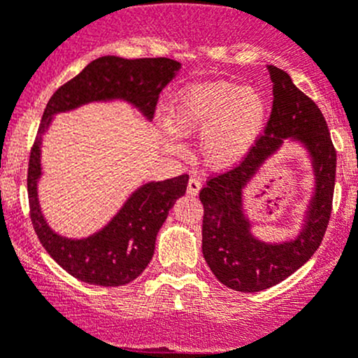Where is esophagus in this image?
Returning a JSON list of instances; mask_svg holds the SVG:
<instances>
[{
  "instance_id": "1",
  "label": "esophagus",
  "mask_w": 358,
  "mask_h": 358,
  "mask_svg": "<svg viewBox=\"0 0 358 358\" xmlns=\"http://www.w3.org/2000/svg\"><path fill=\"white\" fill-rule=\"evenodd\" d=\"M200 188H202V183H200L199 178H190V180H188L187 194L190 195V197H195V195H199Z\"/></svg>"
}]
</instances>
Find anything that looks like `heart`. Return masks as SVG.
<instances>
[{"label":"heart","instance_id":"1","mask_svg":"<svg viewBox=\"0 0 358 358\" xmlns=\"http://www.w3.org/2000/svg\"><path fill=\"white\" fill-rule=\"evenodd\" d=\"M268 100L258 88L233 81L187 86L171 101L170 122L161 129L164 143L178 151V134L200 136V158L212 170L238 166L262 137Z\"/></svg>","mask_w":358,"mask_h":358}]
</instances>
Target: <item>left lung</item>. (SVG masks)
<instances>
[{
    "mask_svg": "<svg viewBox=\"0 0 358 358\" xmlns=\"http://www.w3.org/2000/svg\"><path fill=\"white\" fill-rule=\"evenodd\" d=\"M273 107L263 136L238 166L215 175L200 190L203 206L202 253L221 284L238 292H260L285 280L320 248L331 215L336 151L328 125L309 96L285 71L268 66ZM285 138L299 142L312 158L315 192L300 234L284 243H266L250 234L242 209V188Z\"/></svg>",
    "mask_w": 358,
    "mask_h": 358,
    "instance_id": "1",
    "label": "left lung"
}]
</instances>
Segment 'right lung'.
<instances>
[{
  "mask_svg": "<svg viewBox=\"0 0 358 358\" xmlns=\"http://www.w3.org/2000/svg\"><path fill=\"white\" fill-rule=\"evenodd\" d=\"M180 68V62L168 57H98L62 85L47 103L29 161L30 219L47 253L78 280L101 287H119L139 277L155 255L156 236L168 212L176 199L187 192L188 175L144 183L132 192L122 209L100 231L88 238H66L50 229L38 203L42 136L56 113L92 101L124 100L151 120L159 93Z\"/></svg>",
  "mask_w": 358,
  "mask_h": 358,
  "instance_id": "1",
  "label": "right lung"
}]
</instances>
